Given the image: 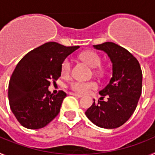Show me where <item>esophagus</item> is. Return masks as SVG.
Listing matches in <instances>:
<instances>
[{
    "label": "esophagus",
    "mask_w": 155,
    "mask_h": 155,
    "mask_svg": "<svg viewBox=\"0 0 155 155\" xmlns=\"http://www.w3.org/2000/svg\"><path fill=\"white\" fill-rule=\"evenodd\" d=\"M70 94H71V95H74V96H75V97H78V98H81V97H82L81 94H77V93L71 92V93H70Z\"/></svg>",
    "instance_id": "esophagus-1"
}]
</instances>
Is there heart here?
<instances>
[{"mask_svg":"<svg viewBox=\"0 0 155 155\" xmlns=\"http://www.w3.org/2000/svg\"><path fill=\"white\" fill-rule=\"evenodd\" d=\"M81 61L85 62L88 66L92 68H97L101 65V57L98 53L94 51H85L80 55ZM71 64L68 58H66L61 64V74L63 77L69 76L71 73ZM70 87L74 91L80 94H86L90 90L97 87V84L94 81H75L71 82Z\"/></svg>","mask_w":155,"mask_h":155,"instance_id":"1","label":"heart"}]
</instances>
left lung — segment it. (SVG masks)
I'll list each match as a JSON object with an SVG mask.
<instances>
[{"mask_svg":"<svg viewBox=\"0 0 155 155\" xmlns=\"http://www.w3.org/2000/svg\"><path fill=\"white\" fill-rule=\"evenodd\" d=\"M105 52L113 64V77L99 91L101 98L87 109L85 115L94 125L114 129L124 124L137 108L142 90V71L139 62L128 50L106 42L93 46ZM107 101H103L104 97Z\"/></svg>","mask_w":155,"mask_h":155,"instance_id":"left-lung-1","label":"left lung"}]
</instances>
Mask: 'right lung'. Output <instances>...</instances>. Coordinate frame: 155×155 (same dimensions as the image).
<instances>
[{
    "mask_svg": "<svg viewBox=\"0 0 155 155\" xmlns=\"http://www.w3.org/2000/svg\"><path fill=\"white\" fill-rule=\"evenodd\" d=\"M80 46H64L49 42L25 56L16 66L8 85L13 114L21 126L37 130L46 127L61 110L64 91L51 94L50 81L61 77L63 61Z\"/></svg>",
    "mask_w": 155,
    "mask_h": 155,
    "instance_id": "1",
    "label": "right lung"
}]
</instances>
